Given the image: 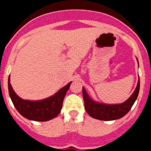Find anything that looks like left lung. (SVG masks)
<instances>
[{"instance_id":"obj_1","label":"left lung","mask_w":151,"mask_h":151,"mask_svg":"<svg viewBox=\"0 0 151 151\" xmlns=\"http://www.w3.org/2000/svg\"><path fill=\"white\" fill-rule=\"evenodd\" d=\"M140 89V79H138V85L135 90L130 97L126 101L121 104H104L97 103L91 100L86 93V91L82 88L85 108L89 116L99 120L110 121L118 119L126 115L134 104V101L138 97Z\"/></svg>"}]
</instances>
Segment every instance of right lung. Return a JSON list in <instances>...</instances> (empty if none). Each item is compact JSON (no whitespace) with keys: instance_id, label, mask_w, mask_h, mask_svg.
Segmentation results:
<instances>
[{"instance_id":"add662e5","label":"right lung","mask_w":151,"mask_h":151,"mask_svg":"<svg viewBox=\"0 0 151 151\" xmlns=\"http://www.w3.org/2000/svg\"><path fill=\"white\" fill-rule=\"evenodd\" d=\"M71 82L62 88L54 96L38 101H25L21 99L17 95L10 82V76L8 78V89L9 94L13 105L15 106L17 111L22 116L30 120L45 121L54 119L60 113L63 101L66 95V91L69 90Z\"/></svg>"}]
</instances>
